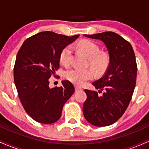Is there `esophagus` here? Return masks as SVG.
<instances>
[{"label":"esophagus","instance_id":"esophagus-1","mask_svg":"<svg viewBox=\"0 0 149 149\" xmlns=\"http://www.w3.org/2000/svg\"><path fill=\"white\" fill-rule=\"evenodd\" d=\"M75 90H76V92H78V91H80V90H83V88H82L81 87L76 86L75 87Z\"/></svg>","mask_w":149,"mask_h":149}]
</instances>
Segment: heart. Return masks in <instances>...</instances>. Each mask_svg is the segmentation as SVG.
Wrapping results in <instances>:
<instances>
[{
  "mask_svg": "<svg viewBox=\"0 0 149 149\" xmlns=\"http://www.w3.org/2000/svg\"><path fill=\"white\" fill-rule=\"evenodd\" d=\"M78 46L80 51L90 58V64L95 70L101 71L107 68L109 63V58L107 54L100 53V49L97 44L90 40H85L80 41ZM71 54L72 46H66L61 53V62L65 65L69 64ZM65 76L75 84L83 85L86 80L91 79L93 76V72L90 69L73 68L65 73Z\"/></svg>",
  "mask_w": 149,
  "mask_h": 149,
  "instance_id": "obj_1",
  "label": "heart"
}]
</instances>
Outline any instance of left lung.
I'll return each instance as SVG.
<instances>
[{
	"instance_id": "1",
	"label": "left lung",
	"mask_w": 149,
	"mask_h": 149,
	"mask_svg": "<svg viewBox=\"0 0 149 149\" xmlns=\"http://www.w3.org/2000/svg\"><path fill=\"white\" fill-rule=\"evenodd\" d=\"M84 36L102 41L109 54V64L104 75L92 85L102 92L85 90V119L92 125L104 127L121 117L130 102L136 85L137 66L132 47L118 34L111 31Z\"/></svg>"
}]
</instances>
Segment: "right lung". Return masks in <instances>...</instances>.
I'll return each instance as SVG.
<instances>
[{"mask_svg": "<svg viewBox=\"0 0 149 149\" xmlns=\"http://www.w3.org/2000/svg\"><path fill=\"white\" fill-rule=\"evenodd\" d=\"M78 36L40 32L26 39L19 50L15 84L26 112L37 122H57L65 103L74 93V86L69 80H62L59 88H50L49 78L59 69L63 49Z\"/></svg>", "mask_w": 149, "mask_h": 149, "instance_id": "add662e5", "label": "right lung"}]
</instances>
